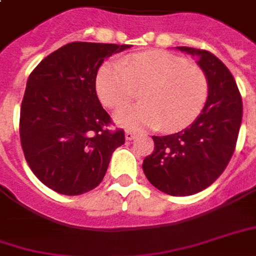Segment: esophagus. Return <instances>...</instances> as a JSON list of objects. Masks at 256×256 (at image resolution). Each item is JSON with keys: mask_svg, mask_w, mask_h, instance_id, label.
<instances>
[{"mask_svg": "<svg viewBox=\"0 0 256 256\" xmlns=\"http://www.w3.org/2000/svg\"><path fill=\"white\" fill-rule=\"evenodd\" d=\"M124 137H126V140L132 141L134 140V138H137V137H138V134L136 133V132H132V130H128V132L124 133Z\"/></svg>", "mask_w": 256, "mask_h": 256, "instance_id": "esophagus-1", "label": "esophagus"}]
</instances>
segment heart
<instances>
[{
  "mask_svg": "<svg viewBox=\"0 0 256 256\" xmlns=\"http://www.w3.org/2000/svg\"><path fill=\"white\" fill-rule=\"evenodd\" d=\"M141 87L140 104L126 105L115 114L119 126L134 130H178L201 114L208 100V78L198 65L160 50H151L105 62L96 76V91L108 108H118Z\"/></svg>",
  "mask_w": 256,
  "mask_h": 256,
  "instance_id": "1",
  "label": "heart"
}]
</instances>
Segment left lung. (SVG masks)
Wrapping results in <instances>:
<instances>
[{
	"mask_svg": "<svg viewBox=\"0 0 256 256\" xmlns=\"http://www.w3.org/2000/svg\"><path fill=\"white\" fill-rule=\"evenodd\" d=\"M196 56L209 83L202 112L188 128L169 136H152L154 152L142 170L154 187L169 196H192L205 190L226 169L242 119V101L233 74L214 54L176 47Z\"/></svg>",
	"mask_w": 256,
	"mask_h": 256,
	"instance_id": "left-lung-1",
	"label": "left lung"
}]
</instances>
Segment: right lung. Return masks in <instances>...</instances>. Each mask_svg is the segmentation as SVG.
<instances>
[{"mask_svg":"<svg viewBox=\"0 0 256 256\" xmlns=\"http://www.w3.org/2000/svg\"><path fill=\"white\" fill-rule=\"evenodd\" d=\"M128 44L69 42L30 73L20 106L23 154L41 183L65 196H80L102 182L124 132H110V118L96 91L105 58Z\"/></svg>","mask_w":256,"mask_h":256,"instance_id":"1","label":"right lung"}]
</instances>
